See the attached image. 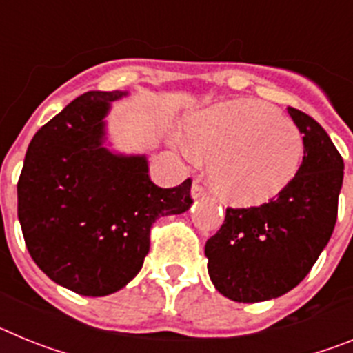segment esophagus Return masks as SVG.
Returning a JSON list of instances; mask_svg holds the SVG:
<instances>
[{
    "instance_id": "34e87169",
    "label": "esophagus",
    "mask_w": 353,
    "mask_h": 353,
    "mask_svg": "<svg viewBox=\"0 0 353 353\" xmlns=\"http://www.w3.org/2000/svg\"><path fill=\"white\" fill-rule=\"evenodd\" d=\"M191 196L194 199H198V198H201V196H205V187L201 185V183H199V182H194V183H192V187H191Z\"/></svg>"
}]
</instances>
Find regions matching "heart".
<instances>
[{
    "mask_svg": "<svg viewBox=\"0 0 353 353\" xmlns=\"http://www.w3.org/2000/svg\"><path fill=\"white\" fill-rule=\"evenodd\" d=\"M187 141L208 161L214 191L239 207L267 203L297 176L304 155L299 127L263 102L233 101L196 114ZM185 146L183 154L194 157Z\"/></svg>",
    "mask_w": 353,
    "mask_h": 353,
    "instance_id": "obj_1",
    "label": "heart"
}]
</instances>
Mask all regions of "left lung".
<instances>
[{"label":"left lung","mask_w":353,"mask_h":353,"mask_svg":"<svg viewBox=\"0 0 353 353\" xmlns=\"http://www.w3.org/2000/svg\"><path fill=\"white\" fill-rule=\"evenodd\" d=\"M288 113L304 139L297 176L269 203L226 208L205 244L215 290L235 302L270 301L295 288L334 232L343 157L316 120L295 108Z\"/></svg>","instance_id":"left-lung-1"}]
</instances>
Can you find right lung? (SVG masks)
I'll return each instance as SVG.
<instances>
[{
  "instance_id": "1",
  "label": "right lung",
  "mask_w": 353,
  "mask_h": 353,
  "mask_svg": "<svg viewBox=\"0 0 353 353\" xmlns=\"http://www.w3.org/2000/svg\"><path fill=\"white\" fill-rule=\"evenodd\" d=\"M127 92H88L33 136L17 182V215L31 258L49 279L86 297L132 281L159 217L192 205L191 179L162 189L145 155L104 146L111 102Z\"/></svg>"
}]
</instances>
